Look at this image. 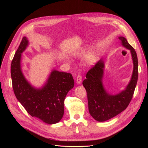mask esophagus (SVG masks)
I'll return each instance as SVG.
<instances>
[{
    "mask_svg": "<svg viewBox=\"0 0 148 148\" xmlns=\"http://www.w3.org/2000/svg\"><path fill=\"white\" fill-rule=\"evenodd\" d=\"M82 81V75L81 74H78L76 78V82L77 84H80Z\"/></svg>",
    "mask_w": 148,
    "mask_h": 148,
    "instance_id": "obj_1",
    "label": "esophagus"
}]
</instances>
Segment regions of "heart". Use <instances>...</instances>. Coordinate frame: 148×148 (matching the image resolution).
Wrapping results in <instances>:
<instances>
[{"mask_svg":"<svg viewBox=\"0 0 148 148\" xmlns=\"http://www.w3.org/2000/svg\"><path fill=\"white\" fill-rule=\"evenodd\" d=\"M90 62H91L92 61V58H90L89 60H88Z\"/></svg>","mask_w":148,"mask_h":148,"instance_id":"obj_1","label":"heart"}]
</instances>
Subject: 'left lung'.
I'll return each mask as SVG.
<instances>
[{"mask_svg": "<svg viewBox=\"0 0 148 148\" xmlns=\"http://www.w3.org/2000/svg\"><path fill=\"white\" fill-rule=\"evenodd\" d=\"M122 45L130 50L131 53L134 69L131 81L125 90L116 95H111L105 90L102 79L104 62L101 59L87 73L86 78L82 82L88 98V110L90 115L99 122L107 121L124 111L130 104L136 86L138 78V61L135 49L125 37H118Z\"/></svg>", "mask_w": 148, "mask_h": 148, "instance_id": "obj_1", "label": "left lung"}]
</instances>
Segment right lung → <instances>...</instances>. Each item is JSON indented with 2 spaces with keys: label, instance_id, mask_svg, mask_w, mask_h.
Segmentation results:
<instances>
[{
  "label": "right lung",
  "instance_id": "right-lung-1",
  "mask_svg": "<svg viewBox=\"0 0 148 148\" xmlns=\"http://www.w3.org/2000/svg\"><path fill=\"white\" fill-rule=\"evenodd\" d=\"M29 41L23 37L11 64V77L14 93L27 112L48 124L58 122L64 112V102L68 92L74 86L70 73L53 70L41 88H36L25 78L21 70L22 53Z\"/></svg>",
  "mask_w": 148,
  "mask_h": 148
}]
</instances>
